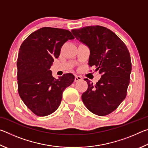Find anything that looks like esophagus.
Segmentation results:
<instances>
[{"instance_id": "1", "label": "esophagus", "mask_w": 148, "mask_h": 148, "mask_svg": "<svg viewBox=\"0 0 148 148\" xmlns=\"http://www.w3.org/2000/svg\"><path fill=\"white\" fill-rule=\"evenodd\" d=\"M82 80V77L79 76H75V79H74V81L77 82H79V81H81Z\"/></svg>"}]
</instances>
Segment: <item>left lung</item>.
Segmentation results:
<instances>
[{
    "label": "left lung",
    "mask_w": 148,
    "mask_h": 148,
    "mask_svg": "<svg viewBox=\"0 0 148 148\" xmlns=\"http://www.w3.org/2000/svg\"><path fill=\"white\" fill-rule=\"evenodd\" d=\"M72 32L77 40L89 47L88 64L102 74L95 85L86 79L88 88L82 95V101L92 113L106 116L126 97L132 69L129 50L121 40L106 27L88 26L73 29Z\"/></svg>",
    "instance_id": "obj_1"
}]
</instances>
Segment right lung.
Masks as SVG:
<instances>
[{"instance_id":"add662e5","label":"right lung","mask_w":148,"mask_h":148,"mask_svg":"<svg viewBox=\"0 0 148 148\" xmlns=\"http://www.w3.org/2000/svg\"><path fill=\"white\" fill-rule=\"evenodd\" d=\"M74 38L68 30L43 27L30 34L20 46L17 61L18 92L36 116L53 113L61 104L64 90L74 81L71 73L56 79L49 70L62 45Z\"/></svg>"}]
</instances>
